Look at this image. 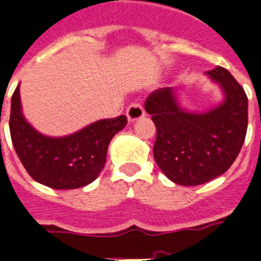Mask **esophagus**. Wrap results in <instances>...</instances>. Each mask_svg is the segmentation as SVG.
I'll return each instance as SVG.
<instances>
[{"instance_id": "1", "label": "esophagus", "mask_w": 261, "mask_h": 261, "mask_svg": "<svg viewBox=\"0 0 261 261\" xmlns=\"http://www.w3.org/2000/svg\"><path fill=\"white\" fill-rule=\"evenodd\" d=\"M143 115H145V110L138 102H133L127 108V119H128V122H134L137 119H141Z\"/></svg>"}]
</instances>
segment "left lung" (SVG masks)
<instances>
[{"label": "left lung", "instance_id": "obj_1", "mask_svg": "<svg viewBox=\"0 0 261 261\" xmlns=\"http://www.w3.org/2000/svg\"><path fill=\"white\" fill-rule=\"evenodd\" d=\"M222 87L225 100L204 114L178 107L174 88H160L145 101L157 135L153 154L160 169L180 186H199L231 167L245 141L248 97L225 67L207 71Z\"/></svg>", "mask_w": 261, "mask_h": 261}]
</instances>
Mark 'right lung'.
Masks as SVG:
<instances>
[{
  "mask_svg": "<svg viewBox=\"0 0 261 261\" xmlns=\"http://www.w3.org/2000/svg\"><path fill=\"white\" fill-rule=\"evenodd\" d=\"M126 124L127 118L120 115L69 137L50 138L24 119L18 87L12 96L9 130L14 150L31 177L55 190H74L93 181L104 168L111 139Z\"/></svg>",
  "mask_w": 261,
  "mask_h": 261,
  "instance_id": "add662e5",
  "label": "right lung"
}]
</instances>
